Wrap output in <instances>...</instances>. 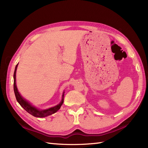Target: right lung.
Here are the masks:
<instances>
[{
  "instance_id": "obj_1",
  "label": "right lung",
  "mask_w": 148,
  "mask_h": 148,
  "mask_svg": "<svg viewBox=\"0 0 148 148\" xmlns=\"http://www.w3.org/2000/svg\"><path fill=\"white\" fill-rule=\"evenodd\" d=\"M18 66V63L16 66L14 72V75H13L14 92V95L16 98V100H17L18 102L19 103L20 106L23 107L25 111L31 114L32 115L37 118H45L49 115H51V114L57 112L60 108V107H61L63 103L64 92H63V93L62 101H60V102L58 105L51 108H47V109H45V110H40V109L37 108L36 107L31 104L29 101H27L25 99H24V98L21 95L19 92L18 91L17 86H16V70H17Z\"/></svg>"
}]
</instances>
